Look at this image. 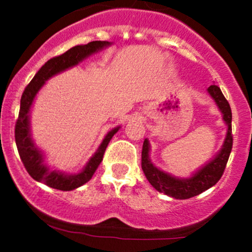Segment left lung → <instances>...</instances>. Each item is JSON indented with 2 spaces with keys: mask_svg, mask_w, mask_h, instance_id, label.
Instances as JSON below:
<instances>
[{
  "mask_svg": "<svg viewBox=\"0 0 252 252\" xmlns=\"http://www.w3.org/2000/svg\"><path fill=\"white\" fill-rule=\"evenodd\" d=\"M207 91L211 97L215 100L220 111L222 112L223 121L228 126L227 135H225L222 149L208 163H206L199 171L195 172L191 177L177 178L161 171L152 164L151 159H150V142L147 139H145L144 145H142L141 168L144 171L145 177L147 178L150 184L155 189L158 190L159 192H164L174 199H190V197L196 196L213 187L222 177L225 166H227L228 158H229L230 151H232V110H230L229 103L225 100L224 95L217 85H211Z\"/></svg>",
  "mask_w": 252,
  "mask_h": 252,
  "instance_id": "8db88e82",
  "label": "left lung"
}]
</instances>
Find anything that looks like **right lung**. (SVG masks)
<instances>
[{
	"instance_id": "1",
	"label": "right lung",
	"mask_w": 252,
	"mask_h": 252,
	"mask_svg": "<svg viewBox=\"0 0 252 252\" xmlns=\"http://www.w3.org/2000/svg\"><path fill=\"white\" fill-rule=\"evenodd\" d=\"M110 45L111 42L108 41H91L86 45H78V46L69 48L63 55L48 60L25 88L22 98H20V110L16 123V129H14V136H16V144L20 159L30 177L36 182H41L50 188L62 190V191L74 190L88 183L93 178L98 164L102 161L103 154H105L106 147H107L112 136L121 128V126H117L108 131L107 135L98 146L97 151L89 159L83 171L77 174H65L63 172L56 171V169L52 171L48 168L44 163V154L35 146L32 139V133H30V108L34 102L35 96L44 86L46 80L68 68L74 67L86 57L98 52Z\"/></svg>"
}]
</instances>
